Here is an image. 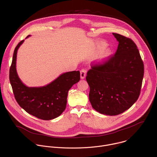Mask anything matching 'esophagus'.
Here are the masks:
<instances>
[{"instance_id":"esophagus-1","label":"esophagus","mask_w":157,"mask_h":157,"mask_svg":"<svg viewBox=\"0 0 157 157\" xmlns=\"http://www.w3.org/2000/svg\"><path fill=\"white\" fill-rule=\"evenodd\" d=\"M86 75V70L85 69H83L80 71V78L81 79H84Z\"/></svg>"}]
</instances>
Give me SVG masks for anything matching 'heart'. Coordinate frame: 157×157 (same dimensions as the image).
<instances>
[{"mask_svg": "<svg viewBox=\"0 0 157 157\" xmlns=\"http://www.w3.org/2000/svg\"><path fill=\"white\" fill-rule=\"evenodd\" d=\"M107 44L104 42H98L96 44V51L97 54L101 52L98 57V61L99 63H103L108 62L112 57L113 51L111 48H106Z\"/></svg>", "mask_w": 157, "mask_h": 157, "instance_id": "obj_1", "label": "heart"}]
</instances>
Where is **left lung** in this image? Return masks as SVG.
<instances>
[{
    "label": "left lung",
    "mask_w": 157,
    "mask_h": 157,
    "mask_svg": "<svg viewBox=\"0 0 157 157\" xmlns=\"http://www.w3.org/2000/svg\"><path fill=\"white\" fill-rule=\"evenodd\" d=\"M118 42L113 57L87 73L92 107L106 115H117L138 100L144 75V65L137 46L130 39L112 33Z\"/></svg>",
    "instance_id": "left-lung-1"
}]
</instances>
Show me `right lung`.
Wrapping results in <instances>:
<instances>
[{"mask_svg": "<svg viewBox=\"0 0 157 157\" xmlns=\"http://www.w3.org/2000/svg\"><path fill=\"white\" fill-rule=\"evenodd\" d=\"M30 36L28 35L26 38ZM23 42L24 40L16 47L10 69V82L15 98L19 106L28 113L44 120L54 119L65 111L67 92L74 84L79 82L80 71L63 73L44 86H26L19 77L16 70L17 50Z\"/></svg>", "mask_w": 157, "mask_h": 157, "instance_id": "1", "label": "right lung"}]
</instances>
